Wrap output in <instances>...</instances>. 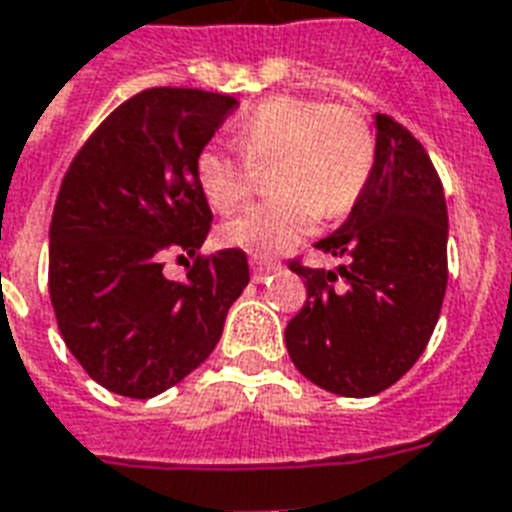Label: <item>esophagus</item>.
<instances>
[{
    "label": "esophagus",
    "mask_w": 512,
    "mask_h": 512,
    "mask_svg": "<svg viewBox=\"0 0 512 512\" xmlns=\"http://www.w3.org/2000/svg\"><path fill=\"white\" fill-rule=\"evenodd\" d=\"M280 264L277 261H261V259H253L251 261V275H253V283H264L269 275H275Z\"/></svg>",
    "instance_id": "34e87169"
}]
</instances>
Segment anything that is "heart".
<instances>
[{"mask_svg":"<svg viewBox=\"0 0 512 512\" xmlns=\"http://www.w3.org/2000/svg\"><path fill=\"white\" fill-rule=\"evenodd\" d=\"M243 157L221 146L197 154V181L216 211H229L269 170L277 194L248 205L224 224V240L272 256L310 235L320 213L342 216L355 205L374 168V136L366 117L344 104L304 95H272L253 106L235 128Z\"/></svg>","mask_w":512,"mask_h":512,"instance_id":"heart-1","label":"heart"}]
</instances>
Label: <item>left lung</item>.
I'll return each instance as SVG.
<instances>
[{
	"mask_svg": "<svg viewBox=\"0 0 512 512\" xmlns=\"http://www.w3.org/2000/svg\"><path fill=\"white\" fill-rule=\"evenodd\" d=\"M374 168L350 216L315 243L334 269L301 267L307 301L285 326L293 366L318 387L368 398L395 384L425 352L449 280V213L425 146L376 114Z\"/></svg>",
	"mask_w": 512,
	"mask_h": 512,
	"instance_id": "8db88e82",
	"label": "left lung"
}]
</instances>
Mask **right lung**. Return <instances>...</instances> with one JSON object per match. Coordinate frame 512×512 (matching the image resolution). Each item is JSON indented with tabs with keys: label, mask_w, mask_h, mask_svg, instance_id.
Returning a JSON list of instances; mask_svg holds the SVG:
<instances>
[{
	"label": "right lung",
	"mask_w": 512,
	"mask_h": 512,
	"mask_svg": "<svg viewBox=\"0 0 512 512\" xmlns=\"http://www.w3.org/2000/svg\"><path fill=\"white\" fill-rule=\"evenodd\" d=\"M235 106L192 87L144 90L98 125L63 176L50 301L71 355L117 395L154 398L192 374L251 280L240 248L200 256L213 213L197 154ZM168 255L195 259L186 278L161 275Z\"/></svg>",
	"instance_id": "obj_1"
}]
</instances>
